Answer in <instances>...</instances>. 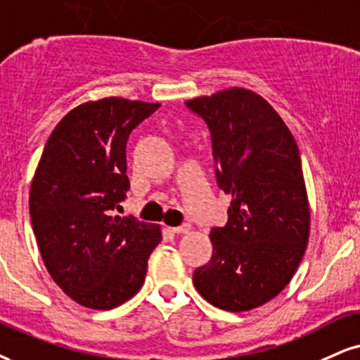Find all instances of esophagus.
I'll use <instances>...</instances> for the list:
<instances>
[{"label": "esophagus", "mask_w": 360, "mask_h": 360, "mask_svg": "<svg viewBox=\"0 0 360 360\" xmlns=\"http://www.w3.org/2000/svg\"><path fill=\"white\" fill-rule=\"evenodd\" d=\"M168 230H170L172 233H187L190 230V225L184 224V225H179V227H170Z\"/></svg>", "instance_id": "1"}]
</instances>
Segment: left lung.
I'll use <instances>...</instances> for the list:
<instances>
[{
	"mask_svg": "<svg viewBox=\"0 0 360 360\" xmlns=\"http://www.w3.org/2000/svg\"><path fill=\"white\" fill-rule=\"evenodd\" d=\"M210 131L217 187L232 195L224 227L210 230L212 259L193 285L215 307H260L290 282L309 240L299 146L262 96L229 88L185 101Z\"/></svg>",
	"mask_w": 360,
	"mask_h": 360,
	"instance_id": "obj_1",
	"label": "left lung"
}]
</instances>
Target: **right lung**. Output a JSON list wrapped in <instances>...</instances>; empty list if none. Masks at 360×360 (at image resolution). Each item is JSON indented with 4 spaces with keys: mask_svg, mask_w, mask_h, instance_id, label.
Instances as JSON below:
<instances>
[{
    "mask_svg": "<svg viewBox=\"0 0 360 360\" xmlns=\"http://www.w3.org/2000/svg\"><path fill=\"white\" fill-rule=\"evenodd\" d=\"M158 108L115 96L83 103L44 145L31 184V225L53 281L88 309L131 299L162 240L158 225L112 215L130 188L128 136Z\"/></svg>",
    "mask_w": 360,
    "mask_h": 360,
    "instance_id": "1",
    "label": "right lung"
}]
</instances>
